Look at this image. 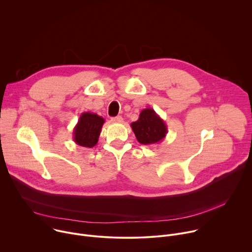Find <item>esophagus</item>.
Listing matches in <instances>:
<instances>
[{"mask_svg":"<svg viewBox=\"0 0 252 252\" xmlns=\"http://www.w3.org/2000/svg\"><path fill=\"white\" fill-rule=\"evenodd\" d=\"M112 122H113V123H119V124H121V123L124 122V119H123L122 117H116V118H113V119H112Z\"/></svg>","mask_w":252,"mask_h":252,"instance_id":"34e87169","label":"esophagus"}]
</instances>
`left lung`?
I'll use <instances>...</instances> for the list:
<instances>
[{"mask_svg": "<svg viewBox=\"0 0 252 252\" xmlns=\"http://www.w3.org/2000/svg\"><path fill=\"white\" fill-rule=\"evenodd\" d=\"M137 141L141 145L151 146L162 141L167 133L164 121L153 110H142L136 122L130 125Z\"/></svg>", "mask_w": 252, "mask_h": 252, "instance_id": "obj_1", "label": "left lung"}]
</instances>
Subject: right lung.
I'll return each mask as SVG.
<instances>
[{
	"label": "right lung",
	"instance_id": "add662e5",
	"mask_svg": "<svg viewBox=\"0 0 252 252\" xmlns=\"http://www.w3.org/2000/svg\"><path fill=\"white\" fill-rule=\"evenodd\" d=\"M103 124V118L96 114L83 113L74 128V141L84 148H94L98 141Z\"/></svg>",
	"mask_w": 252,
	"mask_h": 252
}]
</instances>
